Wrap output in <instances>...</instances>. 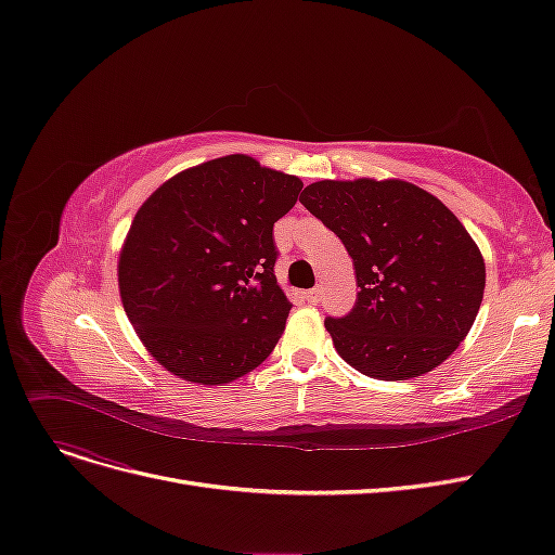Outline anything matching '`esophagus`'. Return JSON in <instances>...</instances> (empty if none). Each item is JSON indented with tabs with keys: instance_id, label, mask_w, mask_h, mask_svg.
<instances>
[{
	"instance_id": "esophagus-1",
	"label": "esophagus",
	"mask_w": 555,
	"mask_h": 555,
	"mask_svg": "<svg viewBox=\"0 0 555 555\" xmlns=\"http://www.w3.org/2000/svg\"><path fill=\"white\" fill-rule=\"evenodd\" d=\"M305 298H308V302L317 305L321 300V289H319V286H314V289H310L308 294H305Z\"/></svg>"
}]
</instances>
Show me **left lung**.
I'll list each match as a JSON object with an SVG mask.
<instances>
[{
  "label": "left lung",
  "instance_id": "1",
  "mask_svg": "<svg viewBox=\"0 0 555 555\" xmlns=\"http://www.w3.org/2000/svg\"><path fill=\"white\" fill-rule=\"evenodd\" d=\"M300 204L353 259V310L326 319L337 353L380 380L423 376L450 358L480 310L487 275L450 208L399 179L317 181Z\"/></svg>",
  "mask_w": 555,
  "mask_h": 555
}]
</instances>
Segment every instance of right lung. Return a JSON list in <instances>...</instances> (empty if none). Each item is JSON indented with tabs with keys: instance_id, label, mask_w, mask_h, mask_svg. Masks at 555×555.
<instances>
[{
	"instance_id": "obj_1",
	"label": "right lung",
	"mask_w": 555,
	"mask_h": 555,
	"mask_svg": "<svg viewBox=\"0 0 555 555\" xmlns=\"http://www.w3.org/2000/svg\"><path fill=\"white\" fill-rule=\"evenodd\" d=\"M302 181L234 154L165 181L119 255L124 310L160 365L202 386L259 367L292 302L275 278L273 224Z\"/></svg>"
}]
</instances>
